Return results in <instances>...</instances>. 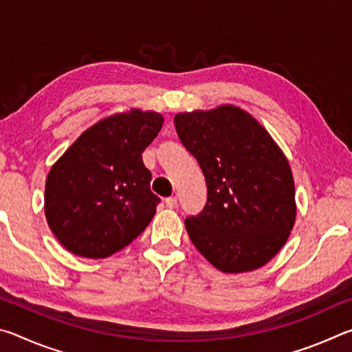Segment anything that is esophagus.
Segmentation results:
<instances>
[{"label":"esophagus","instance_id":"obj_1","mask_svg":"<svg viewBox=\"0 0 352 352\" xmlns=\"http://www.w3.org/2000/svg\"><path fill=\"white\" fill-rule=\"evenodd\" d=\"M166 206L170 208V210H172V208H175L177 206V197H168V199H166Z\"/></svg>","mask_w":352,"mask_h":352}]
</instances>
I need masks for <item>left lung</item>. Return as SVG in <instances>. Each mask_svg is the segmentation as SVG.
I'll return each mask as SVG.
<instances>
[{
  "instance_id": "obj_1",
  "label": "left lung",
  "mask_w": 352,
  "mask_h": 352,
  "mask_svg": "<svg viewBox=\"0 0 352 352\" xmlns=\"http://www.w3.org/2000/svg\"><path fill=\"white\" fill-rule=\"evenodd\" d=\"M178 138L197 160L206 205L184 226L194 247L223 273L265 265L296 219L295 182L281 147L241 107L177 113Z\"/></svg>"
}]
</instances>
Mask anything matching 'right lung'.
Returning a JSON list of instances; mask_svg holds the SVG:
<instances>
[{"mask_svg":"<svg viewBox=\"0 0 352 352\" xmlns=\"http://www.w3.org/2000/svg\"><path fill=\"white\" fill-rule=\"evenodd\" d=\"M162 113H115L87 129L52 164L45 216L73 254L100 259L127 247L151 223L160 199L142 152L163 127Z\"/></svg>","mask_w":352,"mask_h":352,"instance_id":"1","label":"right lung"}]
</instances>
